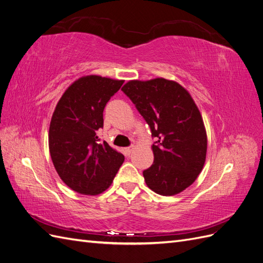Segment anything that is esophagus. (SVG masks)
<instances>
[{
	"label": "esophagus",
	"instance_id": "esophagus-1",
	"mask_svg": "<svg viewBox=\"0 0 263 263\" xmlns=\"http://www.w3.org/2000/svg\"><path fill=\"white\" fill-rule=\"evenodd\" d=\"M133 149H134V147H133V146H132V147H127V148H125V149H124L125 154H126V155H130V153L133 151Z\"/></svg>",
	"mask_w": 263,
	"mask_h": 263
}]
</instances>
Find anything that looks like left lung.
Here are the masks:
<instances>
[{
  "label": "left lung",
  "instance_id": "1",
  "mask_svg": "<svg viewBox=\"0 0 263 263\" xmlns=\"http://www.w3.org/2000/svg\"><path fill=\"white\" fill-rule=\"evenodd\" d=\"M122 91L150 127L155 160L142 172L146 184L164 196L189 187L201 173L208 150L205 126L190 93L163 78L132 80Z\"/></svg>",
  "mask_w": 263,
  "mask_h": 263
}]
</instances>
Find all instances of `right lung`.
I'll use <instances>...</instances> for the list:
<instances>
[{
    "label": "right lung",
    "mask_w": 263,
    "mask_h": 263,
    "mask_svg": "<svg viewBox=\"0 0 263 263\" xmlns=\"http://www.w3.org/2000/svg\"><path fill=\"white\" fill-rule=\"evenodd\" d=\"M123 83L100 76L82 77L54 108L49 127L51 160L60 179L78 193L104 192L124 162L121 153L98 137L106 103Z\"/></svg>",
    "instance_id": "add662e5"
}]
</instances>
